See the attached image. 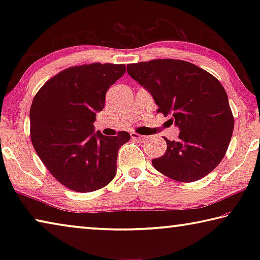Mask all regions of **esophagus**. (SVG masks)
Instances as JSON below:
<instances>
[{"label": "esophagus", "instance_id": "esophagus-1", "mask_svg": "<svg viewBox=\"0 0 260 260\" xmlns=\"http://www.w3.org/2000/svg\"><path fill=\"white\" fill-rule=\"evenodd\" d=\"M131 136H132V139L135 140V141H138V142H144V141L147 140V136L138 134V133H135V132H132Z\"/></svg>", "mask_w": 260, "mask_h": 260}]
</instances>
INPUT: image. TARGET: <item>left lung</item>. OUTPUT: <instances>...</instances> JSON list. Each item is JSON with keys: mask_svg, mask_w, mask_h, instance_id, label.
I'll return each instance as SVG.
<instances>
[{"mask_svg": "<svg viewBox=\"0 0 260 260\" xmlns=\"http://www.w3.org/2000/svg\"><path fill=\"white\" fill-rule=\"evenodd\" d=\"M129 76L150 91L157 112L171 114L179 140L166 138L164 155L152 165L167 178L192 182L204 178L225 157L234 117L217 78L181 59H151L127 65Z\"/></svg>", "mask_w": 260, "mask_h": 260, "instance_id": "obj_1", "label": "left lung"}]
</instances>
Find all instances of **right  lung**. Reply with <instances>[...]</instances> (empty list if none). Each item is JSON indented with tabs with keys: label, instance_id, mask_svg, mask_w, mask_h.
<instances>
[{
	"label": "right lung",
	"instance_id": "add662e5",
	"mask_svg": "<svg viewBox=\"0 0 260 260\" xmlns=\"http://www.w3.org/2000/svg\"><path fill=\"white\" fill-rule=\"evenodd\" d=\"M124 64L71 67L50 78L35 94L29 110L30 141L47 170L73 191L107 186L117 172V156L131 135L94 133L105 93L124 76Z\"/></svg>",
	"mask_w": 260,
	"mask_h": 260
}]
</instances>
